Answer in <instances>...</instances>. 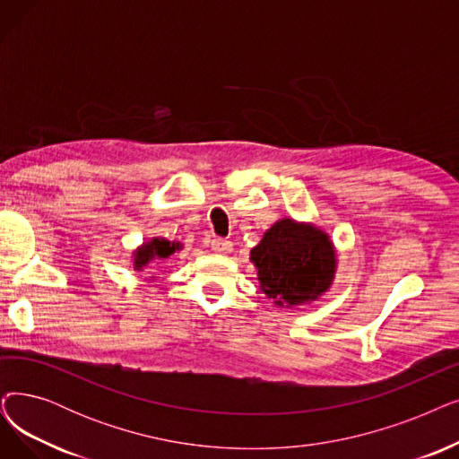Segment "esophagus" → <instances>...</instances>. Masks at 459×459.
I'll use <instances>...</instances> for the list:
<instances>
[{
    "mask_svg": "<svg viewBox=\"0 0 459 459\" xmlns=\"http://www.w3.org/2000/svg\"><path fill=\"white\" fill-rule=\"evenodd\" d=\"M210 246H212V249H213L215 253H219V255H227V253L232 251V242L225 240V238H212Z\"/></svg>",
    "mask_w": 459,
    "mask_h": 459,
    "instance_id": "obj_1",
    "label": "esophagus"
}]
</instances>
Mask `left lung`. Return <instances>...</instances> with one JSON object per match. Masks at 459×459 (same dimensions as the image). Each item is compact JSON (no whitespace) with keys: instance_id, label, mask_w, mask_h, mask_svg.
Wrapping results in <instances>:
<instances>
[{"instance_id":"1","label":"left lung","mask_w":459,"mask_h":459,"mask_svg":"<svg viewBox=\"0 0 459 459\" xmlns=\"http://www.w3.org/2000/svg\"><path fill=\"white\" fill-rule=\"evenodd\" d=\"M263 292L279 307L316 300L335 273V249L328 234L281 219L251 249Z\"/></svg>"}]
</instances>
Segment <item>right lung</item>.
Returning <instances> with one entry per match:
<instances>
[{
  "label": "right lung",
  "mask_w": 459,
  "mask_h": 459,
  "mask_svg": "<svg viewBox=\"0 0 459 459\" xmlns=\"http://www.w3.org/2000/svg\"><path fill=\"white\" fill-rule=\"evenodd\" d=\"M182 249L178 242H169L165 238H153L152 242L144 244L141 249L134 253V270H143L153 258H169L174 251Z\"/></svg>",
  "instance_id": "right-lung-1"
}]
</instances>
